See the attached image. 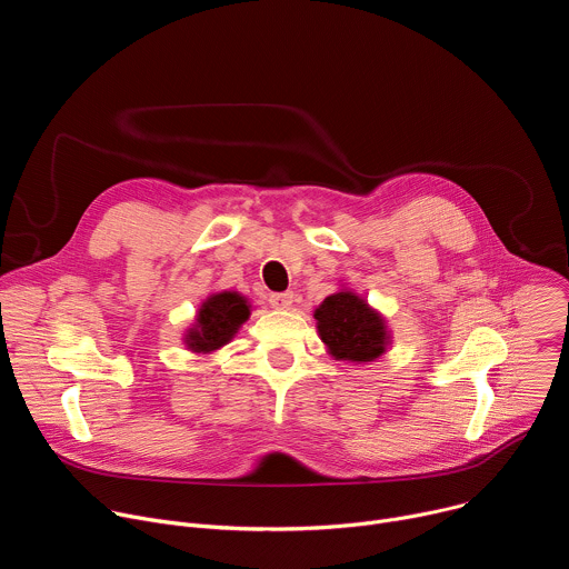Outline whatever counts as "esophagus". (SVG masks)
I'll use <instances>...</instances> for the list:
<instances>
[{
    "label": "esophagus",
    "instance_id": "esophagus-1",
    "mask_svg": "<svg viewBox=\"0 0 569 569\" xmlns=\"http://www.w3.org/2000/svg\"><path fill=\"white\" fill-rule=\"evenodd\" d=\"M270 306L277 308V310H286L292 306V292H272L270 295Z\"/></svg>",
    "mask_w": 569,
    "mask_h": 569
}]
</instances>
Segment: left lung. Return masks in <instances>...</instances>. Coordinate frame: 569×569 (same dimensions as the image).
Listing matches in <instances>:
<instances>
[{
  "instance_id": "1",
  "label": "left lung",
  "mask_w": 569,
  "mask_h": 569,
  "mask_svg": "<svg viewBox=\"0 0 569 569\" xmlns=\"http://www.w3.org/2000/svg\"><path fill=\"white\" fill-rule=\"evenodd\" d=\"M317 329L338 360L369 362L385 353L387 331L382 317L353 292H338L315 310Z\"/></svg>"
}]
</instances>
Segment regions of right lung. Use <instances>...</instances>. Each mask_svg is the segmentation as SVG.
<instances>
[{"instance_id":"1","label":"right lung","mask_w":569,"mask_h":569,"mask_svg":"<svg viewBox=\"0 0 569 569\" xmlns=\"http://www.w3.org/2000/svg\"><path fill=\"white\" fill-rule=\"evenodd\" d=\"M250 317V306L246 297L236 292H220L209 297L200 312L196 327L187 336V345L191 351L209 353L227 345L242 321Z\"/></svg>"}]
</instances>
